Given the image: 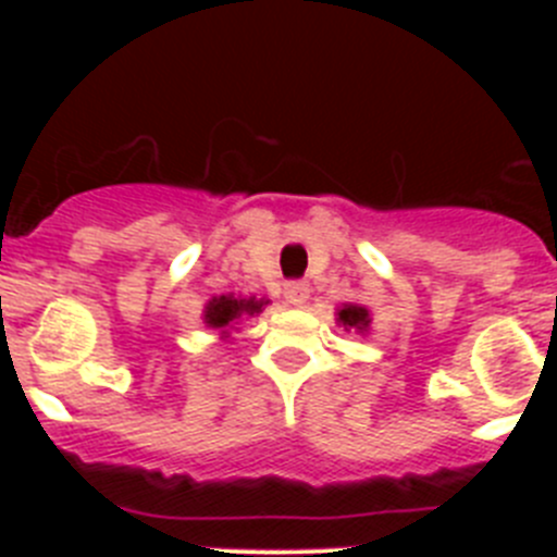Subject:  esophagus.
<instances>
[{
    "label": "esophagus",
    "mask_w": 557,
    "mask_h": 557,
    "mask_svg": "<svg viewBox=\"0 0 557 557\" xmlns=\"http://www.w3.org/2000/svg\"><path fill=\"white\" fill-rule=\"evenodd\" d=\"M284 298L289 307H304L309 298V284L307 282H287L284 284Z\"/></svg>",
    "instance_id": "34e87169"
}]
</instances>
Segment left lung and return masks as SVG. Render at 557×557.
I'll list each match as a JSON object with an SVG mask.
<instances>
[{
	"label": "left lung",
	"instance_id": "8db88e82",
	"mask_svg": "<svg viewBox=\"0 0 557 557\" xmlns=\"http://www.w3.org/2000/svg\"><path fill=\"white\" fill-rule=\"evenodd\" d=\"M337 314H339V323H343L346 329H359V332H362V329L371 323V321H368V309L366 307H354V304H351V307H343Z\"/></svg>",
	"mask_w": 557,
	"mask_h": 557
}]
</instances>
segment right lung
Instances as JSON below:
<instances>
[{
	"label": "right lung",
	"mask_w": 557,
	"mask_h": 557,
	"mask_svg": "<svg viewBox=\"0 0 557 557\" xmlns=\"http://www.w3.org/2000/svg\"><path fill=\"white\" fill-rule=\"evenodd\" d=\"M264 301H256V298H248V301H236L231 295H220L214 301L206 307V323L214 329H225L234 321H239L243 314H256L262 312Z\"/></svg>",
	"instance_id": "obj_1"
}]
</instances>
